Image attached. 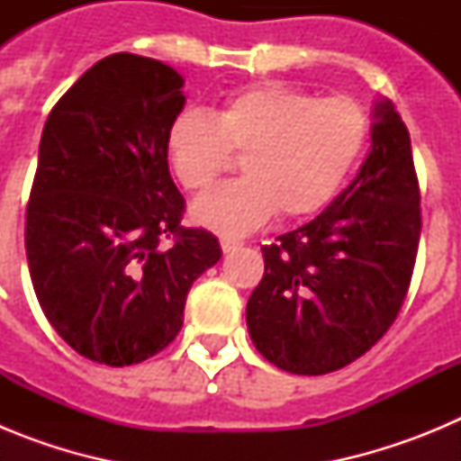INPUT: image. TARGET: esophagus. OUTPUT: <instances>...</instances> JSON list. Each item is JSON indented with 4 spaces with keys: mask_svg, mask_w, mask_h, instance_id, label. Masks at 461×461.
I'll return each instance as SVG.
<instances>
[{
    "mask_svg": "<svg viewBox=\"0 0 461 461\" xmlns=\"http://www.w3.org/2000/svg\"><path fill=\"white\" fill-rule=\"evenodd\" d=\"M240 247L238 240H230V238H221V249L223 254H230V251H235Z\"/></svg>",
    "mask_w": 461,
    "mask_h": 461,
    "instance_id": "esophagus-1",
    "label": "esophagus"
}]
</instances>
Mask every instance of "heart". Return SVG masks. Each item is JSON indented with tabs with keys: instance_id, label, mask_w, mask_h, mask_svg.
I'll list each match as a JSON object with an SVG mask.
<instances>
[{
	"instance_id": "1",
	"label": "heart",
	"mask_w": 461,
	"mask_h": 461,
	"mask_svg": "<svg viewBox=\"0 0 461 461\" xmlns=\"http://www.w3.org/2000/svg\"><path fill=\"white\" fill-rule=\"evenodd\" d=\"M369 138V117L346 96L319 99L286 83H260L228 94L212 110L186 108L168 126L166 149L175 177L205 191L244 152V177L194 203L198 223L221 235H244L276 210L307 217L335 198Z\"/></svg>"
}]
</instances>
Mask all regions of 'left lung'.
Here are the masks:
<instances>
[{"mask_svg": "<svg viewBox=\"0 0 461 461\" xmlns=\"http://www.w3.org/2000/svg\"><path fill=\"white\" fill-rule=\"evenodd\" d=\"M372 117V149L351 185L263 247L247 328L284 372L321 376L351 365L388 332L409 291L422 226L409 129L388 99Z\"/></svg>", "mask_w": 461, "mask_h": 461, "instance_id": "8db88e82", "label": "left lung"}]
</instances>
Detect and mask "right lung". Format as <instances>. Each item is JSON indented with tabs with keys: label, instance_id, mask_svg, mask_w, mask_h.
Returning a JSON list of instances; mask_svg holds the SVG:
<instances>
[{
	"label": "right lung",
	"instance_id": "1",
	"mask_svg": "<svg viewBox=\"0 0 461 461\" xmlns=\"http://www.w3.org/2000/svg\"><path fill=\"white\" fill-rule=\"evenodd\" d=\"M182 87L168 64L117 52L76 80L41 136L24 223L32 284L57 335L108 367L164 351L191 284L221 258L214 235L180 223L166 136Z\"/></svg>",
	"mask_w": 461,
	"mask_h": 461
}]
</instances>
